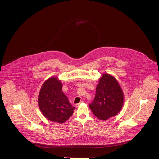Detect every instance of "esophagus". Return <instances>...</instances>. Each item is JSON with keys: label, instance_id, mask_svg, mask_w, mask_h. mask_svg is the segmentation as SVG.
I'll return each mask as SVG.
<instances>
[{"label": "esophagus", "instance_id": "1", "mask_svg": "<svg viewBox=\"0 0 159 159\" xmlns=\"http://www.w3.org/2000/svg\"><path fill=\"white\" fill-rule=\"evenodd\" d=\"M84 101H80V102H79V103H77V104H76V107H79L81 104H82V103H84Z\"/></svg>", "mask_w": 159, "mask_h": 159}]
</instances>
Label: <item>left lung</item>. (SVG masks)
<instances>
[{"label": "left lung", "instance_id": "left-lung-1", "mask_svg": "<svg viewBox=\"0 0 159 159\" xmlns=\"http://www.w3.org/2000/svg\"><path fill=\"white\" fill-rule=\"evenodd\" d=\"M124 93L116 79L109 74H103L96 88L95 97L89 104L93 114L101 120L114 116L121 111Z\"/></svg>", "mask_w": 159, "mask_h": 159}]
</instances>
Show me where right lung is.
Listing matches in <instances>:
<instances>
[{
  "mask_svg": "<svg viewBox=\"0 0 159 159\" xmlns=\"http://www.w3.org/2000/svg\"><path fill=\"white\" fill-rule=\"evenodd\" d=\"M38 105L42 114L48 120L62 124L73 114L75 109L62 91V84L56 77L45 82L38 96Z\"/></svg>",
  "mask_w": 159,
  "mask_h": 159,
  "instance_id": "1",
  "label": "right lung"
}]
</instances>
